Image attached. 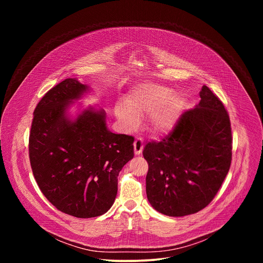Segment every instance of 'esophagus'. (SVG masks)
Here are the masks:
<instances>
[{
    "label": "esophagus",
    "mask_w": 263,
    "mask_h": 263,
    "mask_svg": "<svg viewBox=\"0 0 263 263\" xmlns=\"http://www.w3.org/2000/svg\"><path fill=\"white\" fill-rule=\"evenodd\" d=\"M133 145H134V153H135V155H140L141 152H142V149H143V141H142V139L141 138H136L134 143H133Z\"/></svg>",
    "instance_id": "obj_1"
}]
</instances>
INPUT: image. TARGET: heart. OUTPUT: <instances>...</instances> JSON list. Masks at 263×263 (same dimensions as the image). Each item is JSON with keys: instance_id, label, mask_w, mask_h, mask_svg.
Segmentation results:
<instances>
[{"instance_id": "obj_1", "label": "heart", "mask_w": 263, "mask_h": 263, "mask_svg": "<svg viewBox=\"0 0 263 263\" xmlns=\"http://www.w3.org/2000/svg\"><path fill=\"white\" fill-rule=\"evenodd\" d=\"M124 102L116 106V116L123 127L127 131L136 130L140 125V118L151 116V126L156 134L171 132L185 107V100L181 95L154 83L136 85Z\"/></svg>"}]
</instances>
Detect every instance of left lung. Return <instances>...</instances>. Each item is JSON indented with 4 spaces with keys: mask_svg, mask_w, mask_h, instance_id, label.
<instances>
[{
    "mask_svg": "<svg viewBox=\"0 0 263 263\" xmlns=\"http://www.w3.org/2000/svg\"><path fill=\"white\" fill-rule=\"evenodd\" d=\"M201 101L179 119L160 142L145 144L148 163L146 197L168 216H184L205 208L226 178L232 159L230 119L219 99L206 86Z\"/></svg>",
    "mask_w": 263,
    "mask_h": 263,
    "instance_id": "left-lung-1",
    "label": "left lung"
}]
</instances>
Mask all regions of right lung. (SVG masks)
<instances>
[{"label": "right lung", "instance_id": "obj_1", "mask_svg": "<svg viewBox=\"0 0 263 263\" xmlns=\"http://www.w3.org/2000/svg\"><path fill=\"white\" fill-rule=\"evenodd\" d=\"M90 87L68 78L37 104L29 137L34 178L60 211L88 218L106 213L118 194V176L133 158V136L112 133L106 112L88 106L70 116L71 104Z\"/></svg>", "mask_w": 263, "mask_h": 263}]
</instances>
